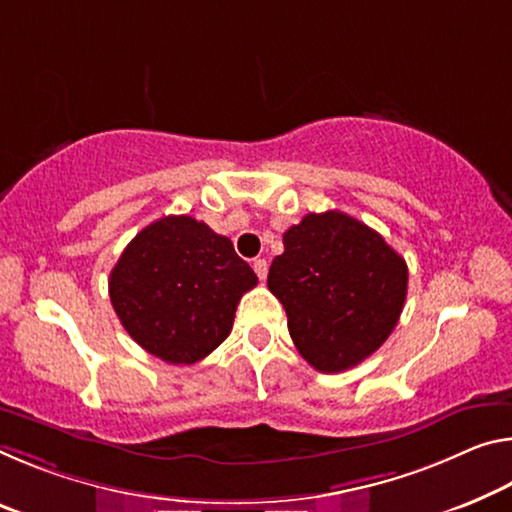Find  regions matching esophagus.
<instances>
[{
	"instance_id": "34e87169",
	"label": "esophagus",
	"mask_w": 512,
	"mask_h": 512,
	"mask_svg": "<svg viewBox=\"0 0 512 512\" xmlns=\"http://www.w3.org/2000/svg\"><path fill=\"white\" fill-rule=\"evenodd\" d=\"M253 269H255V273H257V278L264 280L266 273H269V264H266V259H255Z\"/></svg>"
}]
</instances>
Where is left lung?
I'll list each match as a JSON object with an SVG mask.
<instances>
[{"label": "left lung", "instance_id": "8db88e82", "mask_svg": "<svg viewBox=\"0 0 512 512\" xmlns=\"http://www.w3.org/2000/svg\"><path fill=\"white\" fill-rule=\"evenodd\" d=\"M269 289L298 353L323 373L376 353L403 312L408 266L369 225L342 212L307 214L282 237Z\"/></svg>", "mask_w": 512, "mask_h": 512}]
</instances>
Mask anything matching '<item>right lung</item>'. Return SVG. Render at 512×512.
Segmentation results:
<instances>
[{
  "label": "right lung",
  "instance_id": "1",
  "mask_svg": "<svg viewBox=\"0 0 512 512\" xmlns=\"http://www.w3.org/2000/svg\"><path fill=\"white\" fill-rule=\"evenodd\" d=\"M255 285L230 239L191 216H164L127 243L109 296L136 344L168 364H193L225 342Z\"/></svg>",
  "mask_w": 512,
  "mask_h": 512
}]
</instances>
